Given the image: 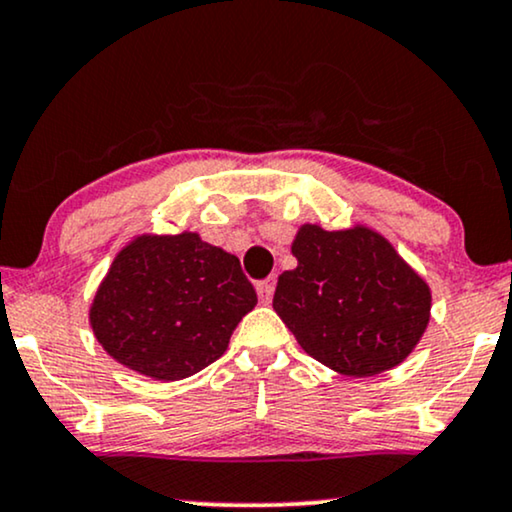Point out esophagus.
Wrapping results in <instances>:
<instances>
[{
    "label": "esophagus",
    "mask_w": 512,
    "mask_h": 512,
    "mask_svg": "<svg viewBox=\"0 0 512 512\" xmlns=\"http://www.w3.org/2000/svg\"><path fill=\"white\" fill-rule=\"evenodd\" d=\"M256 294L261 303H270L272 294H275V277H268V280H261L256 284Z\"/></svg>",
    "instance_id": "obj_1"
}]
</instances>
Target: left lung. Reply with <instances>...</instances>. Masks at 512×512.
Wrapping results in <instances>:
<instances>
[{
  "label": "left lung",
  "instance_id": "obj_1",
  "mask_svg": "<svg viewBox=\"0 0 512 512\" xmlns=\"http://www.w3.org/2000/svg\"><path fill=\"white\" fill-rule=\"evenodd\" d=\"M298 265L277 280L272 308L310 357L345 376L381 374L426 331L430 289L367 228L303 225Z\"/></svg>",
  "mask_w": 512,
  "mask_h": 512
}]
</instances>
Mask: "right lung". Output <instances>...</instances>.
<instances>
[{
    "label": "right lung",
    "mask_w": 512,
    "mask_h": 512,
    "mask_svg": "<svg viewBox=\"0 0 512 512\" xmlns=\"http://www.w3.org/2000/svg\"><path fill=\"white\" fill-rule=\"evenodd\" d=\"M256 301L240 258L195 232L141 237L112 263L91 305V327L124 367L181 381L225 353Z\"/></svg>",
    "instance_id": "right-lung-1"
}]
</instances>
